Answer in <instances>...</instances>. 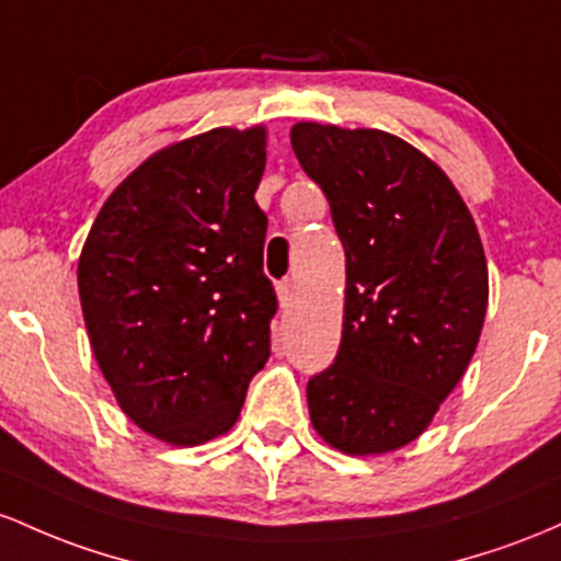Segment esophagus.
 Here are the masks:
<instances>
[{
	"label": "esophagus",
	"mask_w": 561,
	"mask_h": 561,
	"mask_svg": "<svg viewBox=\"0 0 561 561\" xmlns=\"http://www.w3.org/2000/svg\"><path fill=\"white\" fill-rule=\"evenodd\" d=\"M275 291H278V299H280V307H288L297 297V283L294 278H283L278 286H275Z\"/></svg>",
	"instance_id": "esophagus-1"
}]
</instances>
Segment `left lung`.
Here are the masks:
<instances>
[{"label": "left lung", "instance_id": "1", "mask_svg": "<svg viewBox=\"0 0 561 561\" xmlns=\"http://www.w3.org/2000/svg\"><path fill=\"white\" fill-rule=\"evenodd\" d=\"M291 148L347 256L342 344L307 381L314 432L352 456L416 439L474 355L488 262L437 163L381 129L301 122Z\"/></svg>", "mask_w": 561, "mask_h": 561}]
</instances>
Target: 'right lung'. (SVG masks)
I'll return each mask as SVG.
<instances>
[{
  "instance_id": "1",
  "label": "right lung",
  "mask_w": 561,
  "mask_h": 561,
  "mask_svg": "<svg viewBox=\"0 0 561 561\" xmlns=\"http://www.w3.org/2000/svg\"><path fill=\"white\" fill-rule=\"evenodd\" d=\"M264 127L169 145L129 174L79 256L90 344L118 405L169 445L209 443L241 416L278 310L256 206Z\"/></svg>"
}]
</instances>
